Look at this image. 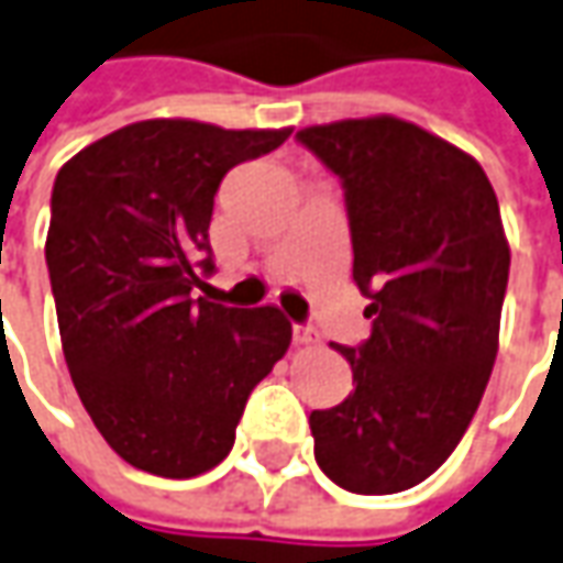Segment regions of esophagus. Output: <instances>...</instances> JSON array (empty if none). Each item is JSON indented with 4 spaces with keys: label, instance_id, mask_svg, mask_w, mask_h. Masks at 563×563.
I'll list each match as a JSON object with an SVG mask.
<instances>
[{
    "label": "esophagus",
    "instance_id": "34e87169",
    "mask_svg": "<svg viewBox=\"0 0 563 563\" xmlns=\"http://www.w3.org/2000/svg\"><path fill=\"white\" fill-rule=\"evenodd\" d=\"M292 339H296V345H317V342H320V335H317L311 327H296V330H292Z\"/></svg>",
    "mask_w": 563,
    "mask_h": 563
}]
</instances>
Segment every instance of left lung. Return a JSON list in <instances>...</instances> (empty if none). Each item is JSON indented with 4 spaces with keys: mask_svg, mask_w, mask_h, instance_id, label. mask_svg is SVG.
Instances as JSON below:
<instances>
[{
    "mask_svg": "<svg viewBox=\"0 0 563 563\" xmlns=\"http://www.w3.org/2000/svg\"><path fill=\"white\" fill-rule=\"evenodd\" d=\"M298 141L345 185L373 317L361 347L332 345L357 385L311 412L313 456L351 493L410 490L456 450L490 382L511 265L499 202L472 153L388 113Z\"/></svg>",
    "mask_w": 563,
    "mask_h": 563,
    "instance_id": "1",
    "label": "left lung"
}]
</instances>
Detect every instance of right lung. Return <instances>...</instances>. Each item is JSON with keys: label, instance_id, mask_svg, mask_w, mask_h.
<instances>
[{"label": "right lung", "instance_id": "obj_1", "mask_svg": "<svg viewBox=\"0 0 563 563\" xmlns=\"http://www.w3.org/2000/svg\"><path fill=\"white\" fill-rule=\"evenodd\" d=\"M289 135L141 120L57 172L45 262L64 361L101 438L141 472L216 468L252 388L292 342L280 308L190 298L212 271L221 178Z\"/></svg>", "mask_w": 563, "mask_h": 563}]
</instances>
